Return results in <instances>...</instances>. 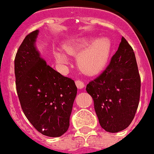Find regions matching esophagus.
<instances>
[{
	"label": "esophagus",
	"instance_id": "obj_1",
	"mask_svg": "<svg viewBox=\"0 0 154 154\" xmlns=\"http://www.w3.org/2000/svg\"><path fill=\"white\" fill-rule=\"evenodd\" d=\"M75 84H76V85H77L78 89H82L85 87V84L81 81H75Z\"/></svg>",
	"mask_w": 154,
	"mask_h": 154
}]
</instances>
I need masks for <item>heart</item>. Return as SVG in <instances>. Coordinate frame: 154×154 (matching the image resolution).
Listing matches in <instances>:
<instances>
[{
  "mask_svg": "<svg viewBox=\"0 0 154 154\" xmlns=\"http://www.w3.org/2000/svg\"><path fill=\"white\" fill-rule=\"evenodd\" d=\"M67 54L77 56V66L84 73L96 75L100 73L107 65L112 51V42L107 37L96 38L93 36L68 41L63 44ZM54 54L60 64H66L68 57L62 51L55 50Z\"/></svg>",
  "mask_w": 154,
  "mask_h": 154,
  "instance_id": "b5f03b06",
  "label": "heart"
}]
</instances>
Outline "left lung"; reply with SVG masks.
<instances>
[{"instance_id": "1", "label": "left lung", "mask_w": 154, "mask_h": 154, "mask_svg": "<svg viewBox=\"0 0 154 154\" xmlns=\"http://www.w3.org/2000/svg\"><path fill=\"white\" fill-rule=\"evenodd\" d=\"M140 89L135 54L122 37L107 69L86 86L103 129L116 133L131 124L139 103Z\"/></svg>"}]
</instances>
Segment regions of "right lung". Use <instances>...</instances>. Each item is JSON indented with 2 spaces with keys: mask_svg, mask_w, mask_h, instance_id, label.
<instances>
[{
  "mask_svg": "<svg viewBox=\"0 0 154 154\" xmlns=\"http://www.w3.org/2000/svg\"><path fill=\"white\" fill-rule=\"evenodd\" d=\"M38 30L27 35L15 57L16 91L25 116L43 135L60 137L69 127L77 86L47 64L36 47Z\"/></svg>",
  "mask_w": 154,
  "mask_h": 154,
  "instance_id": "add662e5",
  "label": "right lung"
}]
</instances>
